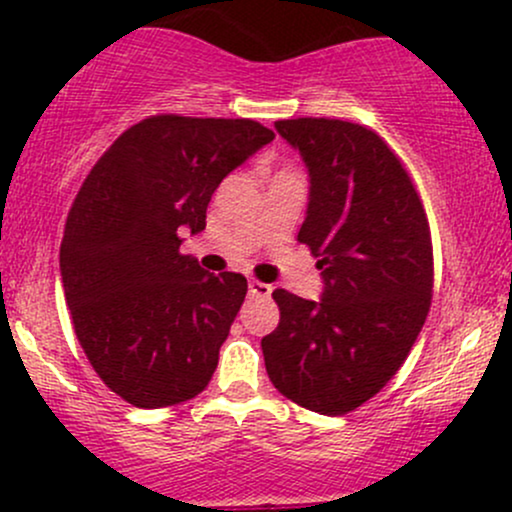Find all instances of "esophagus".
I'll return each mask as SVG.
<instances>
[{"mask_svg": "<svg viewBox=\"0 0 512 512\" xmlns=\"http://www.w3.org/2000/svg\"><path fill=\"white\" fill-rule=\"evenodd\" d=\"M248 289H250V296H255V298H269V293H272V286L264 284V281H257V279H250Z\"/></svg>", "mask_w": 512, "mask_h": 512, "instance_id": "34e87169", "label": "esophagus"}]
</instances>
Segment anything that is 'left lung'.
I'll return each instance as SVG.
<instances>
[{
    "label": "left lung",
    "mask_w": 512,
    "mask_h": 512,
    "mask_svg": "<svg viewBox=\"0 0 512 512\" xmlns=\"http://www.w3.org/2000/svg\"><path fill=\"white\" fill-rule=\"evenodd\" d=\"M274 127L308 168L298 240L320 257L322 296L272 293L281 320L262 339L264 366L298 407L339 416L383 390L424 327L431 231L407 170L375 132L325 117Z\"/></svg>",
    "instance_id": "8db88e82"
}]
</instances>
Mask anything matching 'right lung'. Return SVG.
Wrapping results in <instances>:
<instances>
[{
    "mask_svg": "<svg viewBox=\"0 0 512 512\" xmlns=\"http://www.w3.org/2000/svg\"><path fill=\"white\" fill-rule=\"evenodd\" d=\"M272 139L255 120L156 115L120 134L81 185L60 248L64 298L98 378L134 407L209 385L248 279L204 272L180 236L204 231L221 180Z\"/></svg>",
    "mask_w": 512,
    "mask_h": 512,
    "instance_id": "1",
    "label": "right lung"
}]
</instances>
